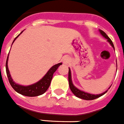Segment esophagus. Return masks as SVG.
<instances>
[{
  "label": "esophagus",
  "mask_w": 124,
  "mask_h": 124,
  "mask_svg": "<svg viewBox=\"0 0 124 124\" xmlns=\"http://www.w3.org/2000/svg\"><path fill=\"white\" fill-rule=\"evenodd\" d=\"M70 59L69 58V57H67V56H65V57H64L62 58V62H63L65 65H67L69 63V62Z\"/></svg>",
  "instance_id": "esophagus-1"
}]
</instances>
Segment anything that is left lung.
I'll list each match as a JSON object with an SVG mask.
<instances>
[{"label":"left lung","instance_id":"8db88e82","mask_svg":"<svg viewBox=\"0 0 124 124\" xmlns=\"http://www.w3.org/2000/svg\"><path fill=\"white\" fill-rule=\"evenodd\" d=\"M99 32L101 33V35L102 36L104 37V38L106 39H107V41L110 44V46L114 48V50H115V48H114V44H113L112 42V40H110V39L108 37V36L107 35V34H105V32L104 31H101V30H99ZM117 62V61H116ZM69 87H70V89L71 91L75 95V96L77 97L80 98V99H84V100H87V101H90V100H93V99H95L97 98H99L100 97H101L102 95L105 94L106 92H107V90L110 88L111 85L110 86L108 89H107L106 91H105L104 92L102 93H100V94H92V93H88V92H86L85 91H83V90H80V89H78V88H77L73 84V82H72V75H71V70H70V69L69 67Z\"/></svg>","mask_w":124,"mask_h":124}]
</instances>
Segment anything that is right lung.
<instances>
[{"label":"right lung","mask_w":124,"mask_h":124,"mask_svg":"<svg viewBox=\"0 0 124 124\" xmlns=\"http://www.w3.org/2000/svg\"><path fill=\"white\" fill-rule=\"evenodd\" d=\"M23 31L21 32L19 35H17L15 39L14 40L12 44L14 42V41L16 40V39L22 34ZM12 47V46H11ZM8 55H9V53H8V56L7 58V61H6V65H5V67H6V72H7V77H8V81L10 82V84L12 87V88L16 90L17 93H20L21 95H23L27 97H35L39 96L40 95H42L45 92L47 91L48 88L50 86V82L53 77L54 73L57 70L59 66L62 65V63H59L57 64L53 65L51 68L48 70L46 74L44 75V77L39 80L38 82H37L36 83H34L33 84L29 85H20L19 84L15 82L14 80L12 78L11 75H10V72L8 68Z\"/></svg>","instance_id":"obj_1"}]
</instances>
